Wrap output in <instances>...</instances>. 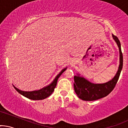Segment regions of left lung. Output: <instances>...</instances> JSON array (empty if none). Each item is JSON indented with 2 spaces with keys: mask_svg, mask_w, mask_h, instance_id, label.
Wrapping results in <instances>:
<instances>
[{
  "mask_svg": "<svg viewBox=\"0 0 128 128\" xmlns=\"http://www.w3.org/2000/svg\"><path fill=\"white\" fill-rule=\"evenodd\" d=\"M112 37L116 42L120 52V65L116 76L111 80L103 84H94L80 75L74 76V89L80 99L84 101H94L105 97L113 90L118 80L123 67V54L121 44L118 38L114 34Z\"/></svg>",
  "mask_w": 128,
  "mask_h": 128,
  "instance_id": "8db88e82",
  "label": "left lung"
}]
</instances>
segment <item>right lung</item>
I'll return each instance as SVG.
<instances>
[{"label":"right lung","instance_id":"obj_1","mask_svg":"<svg viewBox=\"0 0 128 128\" xmlns=\"http://www.w3.org/2000/svg\"><path fill=\"white\" fill-rule=\"evenodd\" d=\"M66 68H64L62 70L61 72L56 76L53 81L50 84H49L47 86L45 87V88H42V89L38 90H35V91H32V92H25V91H22L18 89L16 87H14L15 89L19 92V94L24 96L25 97L29 98L30 100H44L45 98H47L48 96H50L53 93L54 91V88L56 86L57 81L58 80L59 77L61 75V74L64 72V71L66 70Z\"/></svg>","mask_w":128,"mask_h":128}]
</instances>
